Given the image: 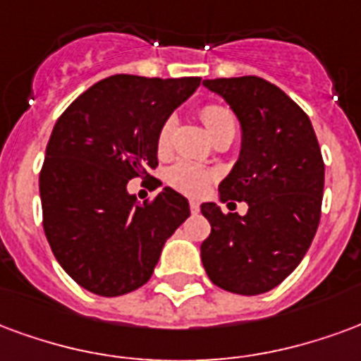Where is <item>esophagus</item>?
<instances>
[{"instance_id":"1","label":"esophagus","mask_w":361,"mask_h":361,"mask_svg":"<svg viewBox=\"0 0 361 361\" xmlns=\"http://www.w3.org/2000/svg\"><path fill=\"white\" fill-rule=\"evenodd\" d=\"M190 212L192 213H198L200 212V204L196 200H190Z\"/></svg>"}]
</instances>
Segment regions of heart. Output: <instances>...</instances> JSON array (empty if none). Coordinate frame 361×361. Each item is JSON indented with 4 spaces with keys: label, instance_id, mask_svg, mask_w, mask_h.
<instances>
[{
    "label": "heart",
    "instance_id": "obj_1",
    "mask_svg": "<svg viewBox=\"0 0 361 361\" xmlns=\"http://www.w3.org/2000/svg\"><path fill=\"white\" fill-rule=\"evenodd\" d=\"M202 121H204V125H206L207 133L217 134L221 130H235V117H233V113L228 111L227 107H223V105L217 104H209L206 107H202ZM173 125H175V121L167 119L159 128V133H157V152L159 154H167L171 148V136H173ZM167 180L173 188H177V190L184 192V194H188V196H200V194H204V192L209 188V184H212V175L207 173L204 167H200L196 163L190 161H178L175 163L173 167L167 173Z\"/></svg>",
    "mask_w": 361,
    "mask_h": 361
}]
</instances>
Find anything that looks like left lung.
I'll return each instance as SVG.
<instances>
[{
  "label": "left lung",
  "instance_id": "1",
  "mask_svg": "<svg viewBox=\"0 0 361 361\" xmlns=\"http://www.w3.org/2000/svg\"><path fill=\"white\" fill-rule=\"evenodd\" d=\"M240 123V155L219 200L246 202V215L202 204L212 233L202 264L213 285L256 296L281 285L306 256L321 217L325 165L307 115L259 76L204 80ZM233 204V202H231Z\"/></svg>",
  "mask_w": 361,
  "mask_h": 361
}]
</instances>
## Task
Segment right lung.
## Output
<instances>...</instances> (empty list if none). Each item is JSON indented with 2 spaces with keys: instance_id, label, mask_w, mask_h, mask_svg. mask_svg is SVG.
<instances>
[{
  "instance_id": "add662e5",
  "label": "right lung",
  "mask_w": 361,
  "mask_h": 361,
  "mask_svg": "<svg viewBox=\"0 0 361 361\" xmlns=\"http://www.w3.org/2000/svg\"><path fill=\"white\" fill-rule=\"evenodd\" d=\"M198 86V76H109L55 123L40 173L44 233L86 290L111 298L146 285L163 244L190 217L169 186L140 204L126 184L157 167L159 128Z\"/></svg>"
}]
</instances>
